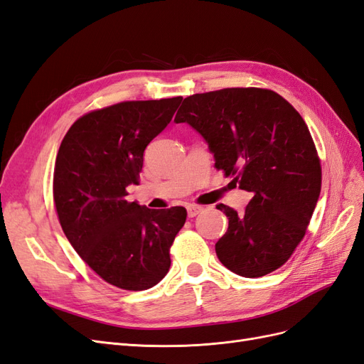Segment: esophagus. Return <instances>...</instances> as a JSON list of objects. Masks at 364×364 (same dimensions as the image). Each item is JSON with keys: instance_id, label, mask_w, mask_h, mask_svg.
<instances>
[{"instance_id": "esophagus-1", "label": "esophagus", "mask_w": 364, "mask_h": 364, "mask_svg": "<svg viewBox=\"0 0 364 364\" xmlns=\"http://www.w3.org/2000/svg\"><path fill=\"white\" fill-rule=\"evenodd\" d=\"M186 211H188V217L193 218L196 215H199L203 211V208L199 205H190L188 208H186Z\"/></svg>"}]
</instances>
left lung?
Segmentation results:
<instances>
[{
    "label": "left lung",
    "mask_w": 364,
    "mask_h": 364,
    "mask_svg": "<svg viewBox=\"0 0 364 364\" xmlns=\"http://www.w3.org/2000/svg\"><path fill=\"white\" fill-rule=\"evenodd\" d=\"M174 121L199 132L214 167L253 194L245 213L217 205L229 218L215 243L220 262L245 278L279 269L304 238L322 185L299 112L270 90L226 87L186 97Z\"/></svg>",
    "instance_id": "obj_1"
}]
</instances>
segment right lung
Wrapping results in <instances>:
<instances>
[{
	"label": "right lung",
	"instance_id": "obj_1",
	"mask_svg": "<svg viewBox=\"0 0 364 364\" xmlns=\"http://www.w3.org/2000/svg\"><path fill=\"white\" fill-rule=\"evenodd\" d=\"M182 97L123 102L83 115L58 151L53 196L60 226L74 250L98 277L141 291L170 269V247L186 209H149L127 202L144 150L168 126Z\"/></svg>",
	"mask_w": 364,
	"mask_h": 364
}]
</instances>
